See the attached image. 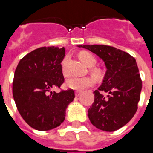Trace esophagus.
I'll return each instance as SVG.
<instances>
[{
	"instance_id": "esophagus-1",
	"label": "esophagus",
	"mask_w": 153,
	"mask_h": 153,
	"mask_svg": "<svg viewBox=\"0 0 153 153\" xmlns=\"http://www.w3.org/2000/svg\"><path fill=\"white\" fill-rule=\"evenodd\" d=\"M80 94H81V92H79V91H76V92H75V96L76 97L80 96Z\"/></svg>"
}]
</instances>
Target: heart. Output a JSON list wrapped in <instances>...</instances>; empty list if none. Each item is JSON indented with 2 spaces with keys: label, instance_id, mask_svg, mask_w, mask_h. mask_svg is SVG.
<instances>
[{
  "label": "heart",
  "instance_id": "b5f03b06",
  "mask_svg": "<svg viewBox=\"0 0 153 153\" xmlns=\"http://www.w3.org/2000/svg\"><path fill=\"white\" fill-rule=\"evenodd\" d=\"M79 57L81 60H83L84 63L86 64L88 66L93 67L96 65L97 60L95 56L93 54L88 51H81L79 53ZM70 58L68 56L64 58L61 63L62 66V72L65 75H67L69 74V70H68V64H69ZM91 72L93 74V76L96 77L97 79H99L101 77V72L99 70L92 68ZM94 84V79L92 77H76L73 76L69 78L65 82V85L67 88L70 89L77 90V91H82L85 89L87 88L92 87Z\"/></svg>",
  "mask_w": 153,
  "mask_h": 153
}]
</instances>
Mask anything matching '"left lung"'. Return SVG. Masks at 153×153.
Here are the masks:
<instances>
[{"instance_id":"1","label":"left lung","mask_w":153,"mask_h":153,"mask_svg":"<svg viewBox=\"0 0 153 153\" xmlns=\"http://www.w3.org/2000/svg\"><path fill=\"white\" fill-rule=\"evenodd\" d=\"M102 59L106 72L95 90L94 102L88 111L96 128L112 132L123 127L138 110L142 80L136 60L129 54L106 45H79Z\"/></svg>"}]
</instances>
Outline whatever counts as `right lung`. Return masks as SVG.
Instances as JSON below:
<instances>
[{"label":"right lung","mask_w":153,"mask_h":153,"mask_svg":"<svg viewBox=\"0 0 153 153\" xmlns=\"http://www.w3.org/2000/svg\"><path fill=\"white\" fill-rule=\"evenodd\" d=\"M65 48L43 47L19 60L13 80V97L19 112L32 128L47 131L62 123L74 98L73 89L52 92L65 81L61 62Z\"/></svg>","instance_id":"obj_1"}]
</instances>
